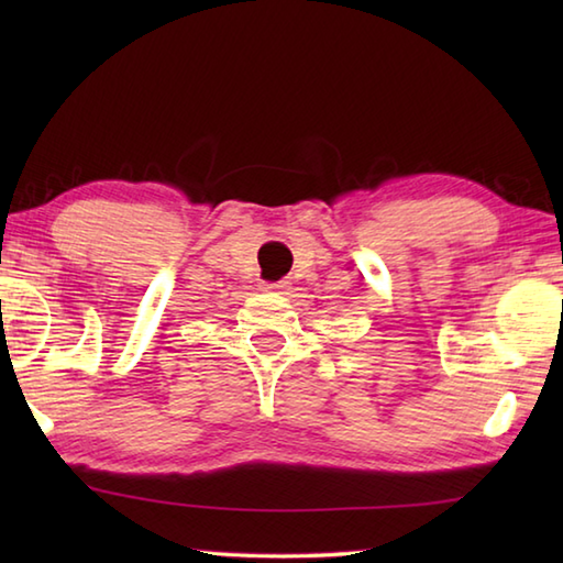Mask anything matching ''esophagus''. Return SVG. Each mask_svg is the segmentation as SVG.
Wrapping results in <instances>:
<instances>
[{
    "label": "esophagus",
    "mask_w": 563,
    "mask_h": 563,
    "mask_svg": "<svg viewBox=\"0 0 563 563\" xmlns=\"http://www.w3.org/2000/svg\"><path fill=\"white\" fill-rule=\"evenodd\" d=\"M271 288H275V290H288V288H290V280H278V283H273Z\"/></svg>",
    "instance_id": "1"
}]
</instances>
